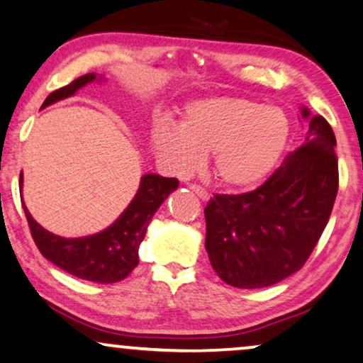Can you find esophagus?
I'll use <instances>...</instances> for the list:
<instances>
[{"label": "esophagus", "mask_w": 363, "mask_h": 363, "mask_svg": "<svg viewBox=\"0 0 363 363\" xmlns=\"http://www.w3.org/2000/svg\"><path fill=\"white\" fill-rule=\"evenodd\" d=\"M189 189H192V191H194V192H196V194H197V196H199V197H201V199H203V201H208V199H209V192H208V191H206L203 186H197V184H189Z\"/></svg>", "instance_id": "34e87169"}]
</instances>
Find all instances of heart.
<instances>
[{"instance_id":"1","label":"heart","mask_w":363,"mask_h":363,"mask_svg":"<svg viewBox=\"0 0 363 363\" xmlns=\"http://www.w3.org/2000/svg\"><path fill=\"white\" fill-rule=\"evenodd\" d=\"M290 137L281 110L242 97H213L191 104L181 123L152 128L155 152L174 172L194 171L211 154L214 176L224 186L258 184L277 166Z\"/></svg>"}]
</instances>
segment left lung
<instances>
[{"instance_id":"8db88e82","label":"left lung","mask_w":363,"mask_h":363,"mask_svg":"<svg viewBox=\"0 0 363 363\" xmlns=\"http://www.w3.org/2000/svg\"><path fill=\"white\" fill-rule=\"evenodd\" d=\"M305 142L255 191L214 194L204 209L214 272L236 288H264L301 269L322 236L338 191L337 139L311 116Z\"/></svg>"}]
</instances>
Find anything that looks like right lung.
I'll list each match as a JSON object with an SVG mask.
<instances>
[{
	"label": "right lung",
	"mask_w": 363,
	"mask_h": 363,
	"mask_svg": "<svg viewBox=\"0 0 363 363\" xmlns=\"http://www.w3.org/2000/svg\"><path fill=\"white\" fill-rule=\"evenodd\" d=\"M91 80H95V73H86L73 80L72 84L52 91L45 99L41 108L70 97L80 86ZM23 174H20V186ZM177 186L179 181L176 177L147 174L142 177L140 187L132 203L112 226L99 235L72 238V240L55 236L31 218L26 206H23V209L28 219L31 238L40 253L48 261H52L63 272L86 281L117 283L127 278L139 264V246L144 240L150 219L164 199L177 189Z\"/></svg>",
	"instance_id": "right-lung-1"
}]
</instances>
